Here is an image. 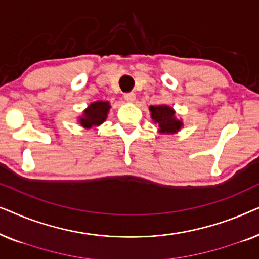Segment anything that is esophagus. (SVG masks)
<instances>
[{
  "label": "esophagus",
  "instance_id": "obj_1",
  "mask_svg": "<svg viewBox=\"0 0 259 259\" xmlns=\"http://www.w3.org/2000/svg\"><path fill=\"white\" fill-rule=\"evenodd\" d=\"M123 98H125V100L127 102H134L136 101V94L134 93H126L123 95Z\"/></svg>",
  "mask_w": 259,
  "mask_h": 259
}]
</instances>
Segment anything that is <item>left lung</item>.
<instances>
[{"instance_id":"obj_1","label":"left lung","mask_w":259,"mask_h":259,"mask_svg":"<svg viewBox=\"0 0 259 259\" xmlns=\"http://www.w3.org/2000/svg\"><path fill=\"white\" fill-rule=\"evenodd\" d=\"M150 112L152 120L158 123V132L160 134H176L184 127L183 120L177 119L176 111L171 106H150Z\"/></svg>"}]
</instances>
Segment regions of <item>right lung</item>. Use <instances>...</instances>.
<instances>
[{
    "label": "right lung",
    "mask_w": 259,
    "mask_h": 259,
    "mask_svg": "<svg viewBox=\"0 0 259 259\" xmlns=\"http://www.w3.org/2000/svg\"><path fill=\"white\" fill-rule=\"evenodd\" d=\"M111 109L109 101L99 100L88 105V107L82 112V115L77 118V122L83 127L84 130L95 128L100 126L107 119L108 112Z\"/></svg>",
    "instance_id": "right-lung-1"
}]
</instances>
